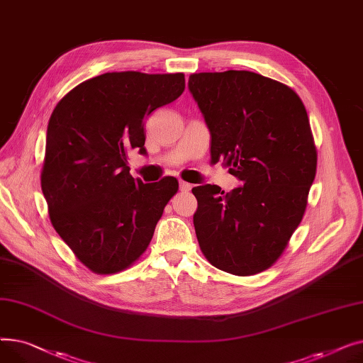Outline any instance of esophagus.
I'll use <instances>...</instances> for the list:
<instances>
[{
    "mask_svg": "<svg viewBox=\"0 0 363 363\" xmlns=\"http://www.w3.org/2000/svg\"><path fill=\"white\" fill-rule=\"evenodd\" d=\"M191 184H188V182H185V181H179V189L181 191H184V193H186V191H189V189H191Z\"/></svg>",
    "mask_w": 363,
    "mask_h": 363,
    "instance_id": "esophagus-1",
    "label": "esophagus"
}]
</instances>
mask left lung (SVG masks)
<instances>
[{"label": "left lung", "mask_w": 363, "mask_h": 363, "mask_svg": "<svg viewBox=\"0 0 363 363\" xmlns=\"http://www.w3.org/2000/svg\"><path fill=\"white\" fill-rule=\"evenodd\" d=\"M188 89L211 132V156L241 185L193 188L200 249L215 268L255 275L281 256L306 211L316 148L306 108L281 82L247 70L194 73Z\"/></svg>", "instance_id": "1"}]
</instances>
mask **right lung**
<instances>
[{"label":"right lung","instance_id":"right-lung-1","mask_svg":"<svg viewBox=\"0 0 363 363\" xmlns=\"http://www.w3.org/2000/svg\"><path fill=\"white\" fill-rule=\"evenodd\" d=\"M184 88V73H104L74 86L51 114L43 194L54 230L94 272L135 262L178 191L172 177L132 178L128 152L147 156L144 121Z\"/></svg>","mask_w":363,"mask_h":363}]
</instances>
